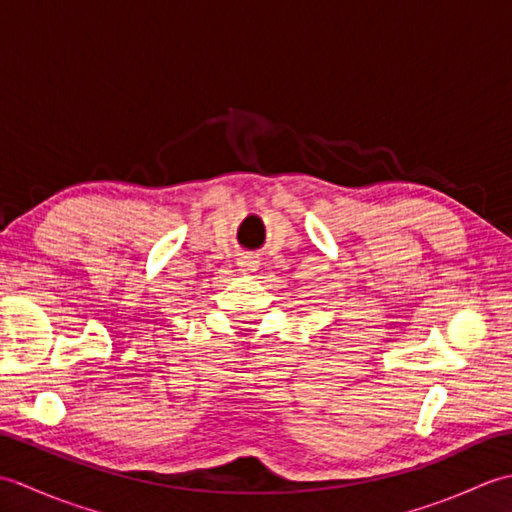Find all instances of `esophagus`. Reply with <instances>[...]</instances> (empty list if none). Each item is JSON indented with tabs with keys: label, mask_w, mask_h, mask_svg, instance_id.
<instances>
[{
	"label": "esophagus",
	"mask_w": 512,
	"mask_h": 512,
	"mask_svg": "<svg viewBox=\"0 0 512 512\" xmlns=\"http://www.w3.org/2000/svg\"><path fill=\"white\" fill-rule=\"evenodd\" d=\"M239 266H242L244 273H253V270H257L259 266V259L253 255H242L239 257Z\"/></svg>",
	"instance_id": "1"
}]
</instances>
